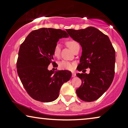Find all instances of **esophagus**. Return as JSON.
<instances>
[{"instance_id":"34e87169","label":"esophagus","mask_w":128,"mask_h":128,"mask_svg":"<svg viewBox=\"0 0 128 128\" xmlns=\"http://www.w3.org/2000/svg\"><path fill=\"white\" fill-rule=\"evenodd\" d=\"M76 76V73H74V72H72V78H74L75 76Z\"/></svg>"}]
</instances>
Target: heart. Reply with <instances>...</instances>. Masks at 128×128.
Here are the masks:
<instances>
[{
    "label": "heart",
    "instance_id": "b5f03b06",
    "mask_svg": "<svg viewBox=\"0 0 128 128\" xmlns=\"http://www.w3.org/2000/svg\"><path fill=\"white\" fill-rule=\"evenodd\" d=\"M68 46L72 50H73L74 48L76 47L77 45H78V43L75 41L73 40H70L67 42ZM60 45L59 44L55 45L54 46V50H53V54L54 56L55 57H58L59 55H60ZM59 68L63 70H72L74 68V64L73 63H72L69 61L66 60H62L59 63Z\"/></svg>",
    "mask_w": 128,
    "mask_h": 128
}]
</instances>
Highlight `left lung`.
<instances>
[{"mask_svg":"<svg viewBox=\"0 0 128 128\" xmlns=\"http://www.w3.org/2000/svg\"><path fill=\"white\" fill-rule=\"evenodd\" d=\"M82 48L78 71L90 68L89 74L78 73L82 85L76 94L82 100L91 102L99 98L111 86L115 74V51L110 38L93 27L75 30H66ZM82 71V72H83Z\"/></svg>","mask_w":128,"mask_h":128,"instance_id":"left-lung-1","label":"left lung"}]
</instances>
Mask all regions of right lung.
Segmentation results:
<instances>
[{"instance_id":"obj_1","label":"right lung","mask_w":128,"mask_h":128,"mask_svg":"<svg viewBox=\"0 0 128 128\" xmlns=\"http://www.w3.org/2000/svg\"><path fill=\"white\" fill-rule=\"evenodd\" d=\"M69 37L60 29L42 28L32 31L20 45L17 70L21 82L31 97L41 102L58 98L63 84L69 81L68 70H49L53 63L54 46L62 38Z\"/></svg>"}]
</instances>
